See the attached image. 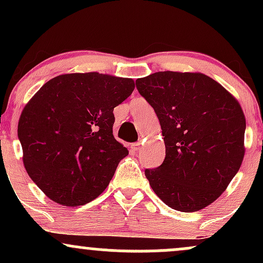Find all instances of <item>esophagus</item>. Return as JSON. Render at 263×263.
Listing matches in <instances>:
<instances>
[{"label":"esophagus","mask_w":263,"mask_h":263,"mask_svg":"<svg viewBox=\"0 0 263 263\" xmlns=\"http://www.w3.org/2000/svg\"><path fill=\"white\" fill-rule=\"evenodd\" d=\"M131 148L134 149L135 152H136V151L140 149L141 148V142H135V143H132L131 144Z\"/></svg>","instance_id":"esophagus-1"}]
</instances>
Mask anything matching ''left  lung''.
<instances>
[{"mask_svg": "<svg viewBox=\"0 0 263 263\" xmlns=\"http://www.w3.org/2000/svg\"><path fill=\"white\" fill-rule=\"evenodd\" d=\"M161 123L165 158L146 170L172 209L192 213L215 201L242 163L246 120L234 96L201 73L158 71L136 80Z\"/></svg>", "mask_w": 263, "mask_h": 263, "instance_id": "left-lung-1", "label": "left lung"}]
</instances>
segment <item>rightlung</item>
<instances>
[{
    "label": "right lung",
    "instance_id": "add662e5",
    "mask_svg": "<svg viewBox=\"0 0 263 263\" xmlns=\"http://www.w3.org/2000/svg\"><path fill=\"white\" fill-rule=\"evenodd\" d=\"M134 90L128 78L63 74L29 100L21 114L18 138L27 173L48 198L79 206L106 189L128 155L112 135L114 108Z\"/></svg>",
    "mask_w": 263,
    "mask_h": 263
}]
</instances>
